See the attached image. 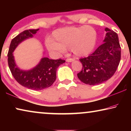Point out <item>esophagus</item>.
I'll return each instance as SVG.
<instances>
[{
  "mask_svg": "<svg viewBox=\"0 0 131 131\" xmlns=\"http://www.w3.org/2000/svg\"><path fill=\"white\" fill-rule=\"evenodd\" d=\"M74 60V59H73V58H67V60H66V61L69 62H73Z\"/></svg>",
  "mask_w": 131,
  "mask_h": 131,
  "instance_id": "obj_1",
  "label": "esophagus"
}]
</instances>
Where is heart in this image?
Returning <instances> with one entry per match:
<instances>
[{"label": "heart", "instance_id": "1", "mask_svg": "<svg viewBox=\"0 0 131 131\" xmlns=\"http://www.w3.org/2000/svg\"><path fill=\"white\" fill-rule=\"evenodd\" d=\"M96 32L92 27H69L55 30L46 46L51 51L63 52L66 49L76 57H85L92 52L95 46Z\"/></svg>", "mask_w": 131, "mask_h": 131}]
</instances>
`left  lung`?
<instances>
[{
	"instance_id": "8db88e82",
	"label": "left lung",
	"mask_w": 131,
	"mask_h": 131,
	"mask_svg": "<svg viewBox=\"0 0 131 131\" xmlns=\"http://www.w3.org/2000/svg\"><path fill=\"white\" fill-rule=\"evenodd\" d=\"M103 43L94 53L80 58L82 70L78 73L80 81L89 85H95L107 81L113 76L121 57V48L117 34L108 28Z\"/></svg>"
}]
</instances>
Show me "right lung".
<instances>
[{
    "instance_id": "add662e5",
    "label": "right lung",
    "mask_w": 131,
    "mask_h": 131,
    "mask_svg": "<svg viewBox=\"0 0 131 131\" xmlns=\"http://www.w3.org/2000/svg\"><path fill=\"white\" fill-rule=\"evenodd\" d=\"M39 30H27L19 33L12 40L8 53V66L15 79L23 86L36 91L51 86L56 79L57 70L59 66L66 62L61 59L51 60L44 57L35 67L30 70H23L18 67L13 55L14 50L23 41L33 37Z\"/></svg>"
}]
</instances>
